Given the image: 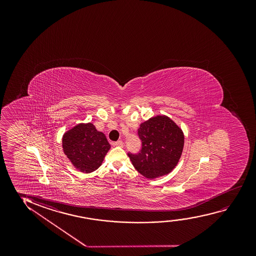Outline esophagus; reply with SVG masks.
<instances>
[{
    "label": "esophagus",
    "instance_id": "1",
    "mask_svg": "<svg viewBox=\"0 0 256 256\" xmlns=\"http://www.w3.org/2000/svg\"><path fill=\"white\" fill-rule=\"evenodd\" d=\"M114 145L117 146V147H123V142L122 140H117L114 144Z\"/></svg>",
    "mask_w": 256,
    "mask_h": 256
}]
</instances>
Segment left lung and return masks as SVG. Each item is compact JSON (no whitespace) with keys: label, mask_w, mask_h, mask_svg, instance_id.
<instances>
[{"label":"left lung","mask_w":256,"mask_h":256,"mask_svg":"<svg viewBox=\"0 0 256 256\" xmlns=\"http://www.w3.org/2000/svg\"><path fill=\"white\" fill-rule=\"evenodd\" d=\"M142 148L128 156L137 172L148 178H156L172 172L184 148L182 130L167 116H156L142 123L138 130Z\"/></svg>","instance_id":"left-lung-1"}]
</instances>
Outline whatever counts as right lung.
<instances>
[{
	"label": "right lung",
	"mask_w": 256,
	"mask_h": 256,
	"mask_svg": "<svg viewBox=\"0 0 256 256\" xmlns=\"http://www.w3.org/2000/svg\"><path fill=\"white\" fill-rule=\"evenodd\" d=\"M64 154L80 172L90 173L102 165L110 144L92 123L78 124L63 136Z\"/></svg>",
	"instance_id": "1"
}]
</instances>
